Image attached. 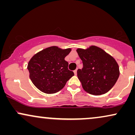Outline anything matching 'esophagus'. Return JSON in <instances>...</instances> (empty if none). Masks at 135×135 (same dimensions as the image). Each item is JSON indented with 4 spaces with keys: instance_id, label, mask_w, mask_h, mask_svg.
<instances>
[{
    "instance_id": "34e87169",
    "label": "esophagus",
    "mask_w": 135,
    "mask_h": 135,
    "mask_svg": "<svg viewBox=\"0 0 135 135\" xmlns=\"http://www.w3.org/2000/svg\"><path fill=\"white\" fill-rule=\"evenodd\" d=\"M74 74H75V75H77V69H76V70H75L74 71Z\"/></svg>"
}]
</instances>
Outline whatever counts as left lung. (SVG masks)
I'll return each mask as SVG.
<instances>
[{"instance_id":"8db88e82","label":"left lung","mask_w":135,"mask_h":135,"mask_svg":"<svg viewBox=\"0 0 135 135\" xmlns=\"http://www.w3.org/2000/svg\"><path fill=\"white\" fill-rule=\"evenodd\" d=\"M83 67L77 70V77L84 91L93 95L107 93L119 76V68L115 59L101 48L91 46L86 49H77Z\"/></svg>"}]
</instances>
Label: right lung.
I'll use <instances>...</instances> for the list:
<instances>
[{"label":"right lung","mask_w":135,"mask_h":135,"mask_svg":"<svg viewBox=\"0 0 135 135\" xmlns=\"http://www.w3.org/2000/svg\"><path fill=\"white\" fill-rule=\"evenodd\" d=\"M71 49L51 46L37 52L30 59L27 69L30 79L37 89L47 94L58 92L74 74L68 69L65 58Z\"/></svg>","instance_id":"1"}]
</instances>
